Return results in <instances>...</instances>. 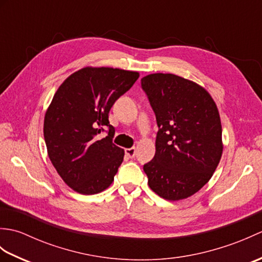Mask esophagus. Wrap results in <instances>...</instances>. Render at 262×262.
Segmentation results:
<instances>
[{
    "instance_id": "obj_1",
    "label": "esophagus",
    "mask_w": 262,
    "mask_h": 262,
    "mask_svg": "<svg viewBox=\"0 0 262 262\" xmlns=\"http://www.w3.org/2000/svg\"><path fill=\"white\" fill-rule=\"evenodd\" d=\"M125 154H126V157H127V158H130V159H133V158L135 157V154H136V148H135V147L126 148V149H125Z\"/></svg>"
}]
</instances>
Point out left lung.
<instances>
[{"mask_svg": "<svg viewBox=\"0 0 262 262\" xmlns=\"http://www.w3.org/2000/svg\"><path fill=\"white\" fill-rule=\"evenodd\" d=\"M157 117L155 155L144 165L152 190L170 202L199 191L213 177L223 154L222 124L208 91L170 73L141 80Z\"/></svg>", "mask_w": 262, "mask_h": 262, "instance_id": "obj_1", "label": "left lung"}]
</instances>
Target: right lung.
Returning <instances> with one entry per match:
<instances>
[{
	"mask_svg": "<svg viewBox=\"0 0 262 262\" xmlns=\"http://www.w3.org/2000/svg\"><path fill=\"white\" fill-rule=\"evenodd\" d=\"M138 77L135 71L86 66L71 74L54 94L43 119V137L54 168L74 191L94 194L113 183L125 152L113 143L115 128L108 115ZM104 125L108 136L100 139Z\"/></svg>",
	"mask_w": 262,
	"mask_h": 262,
	"instance_id": "obj_1",
	"label": "right lung"
}]
</instances>
